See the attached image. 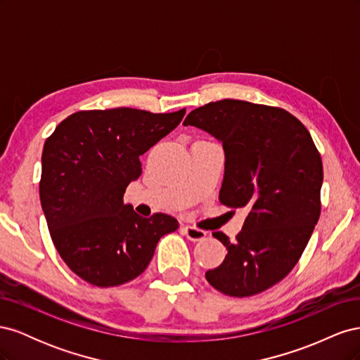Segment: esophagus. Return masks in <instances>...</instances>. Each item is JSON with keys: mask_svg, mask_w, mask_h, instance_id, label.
Masks as SVG:
<instances>
[{"mask_svg": "<svg viewBox=\"0 0 360 360\" xmlns=\"http://www.w3.org/2000/svg\"><path fill=\"white\" fill-rule=\"evenodd\" d=\"M181 233L186 236L189 240H192V242H201V240H204V238L207 237L205 231L200 230V228H195L192 225H183L181 226Z\"/></svg>", "mask_w": 360, "mask_h": 360, "instance_id": "34e87169", "label": "esophagus"}]
</instances>
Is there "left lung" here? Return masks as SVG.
<instances>
[{
    "label": "left lung",
    "instance_id": "1",
    "mask_svg": "<svg viewBox=\"0 0 360 360\" xmlns=\"http://www.w3.org/2000/svg\"><path fill=\"white\" fill-rule=\"evenodd\" d=\"M183 126L222 143L219 200L246 212L236 242L213 233L228 255L205 279L233 297L278 284L297 264L321 210L323 163L308 129L281 108L234 99L197 108Z\"/></svg>",
    "mask_w": 360,
    "mask_h": 360
}]
</instances>
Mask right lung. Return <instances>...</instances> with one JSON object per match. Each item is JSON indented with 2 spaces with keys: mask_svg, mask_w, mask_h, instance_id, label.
Returning a JSON list of instances; mask_svg holds the SVG:
<instances>
[{
  "mask_svg": "<svg viewBox=\"0 0 360 360\" xmlns=\"http://www.w3.org/2000/svg\"><path fill=\"white\" fill-rule=\"evenodd\" d=\"M186 110L153 114L132 108L79 111L45 141L40 202L52 242L72 271L97 287L139 276L176 217H143L123 193L141 176L139 156L176 129Z\"/></svg>",
  "mask_w": 360,
  "mask_h": 360,
  "instance_id": "obj_1",
  "label": "right lung"
}]
</instances>
